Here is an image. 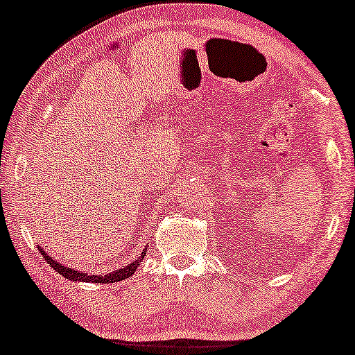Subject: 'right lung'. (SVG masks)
Instances as JSON below:
<instances>
[{
    "instance_id": "1",
    "label": "right lung",
    "mask_w": 355,
    "mask_h": 355,
    "mask_svg": "<svg viewBox=\"0 0 355 355\" xmlns=\"http://www.w3.org/2000/svg\"><path fill=\"white\" fill-rule=\"evenodd\" d=\"M37 249H40L41 255H42V257H44V260L47 261V263L51 265L52 268L55 270L57 272H60V275H62L63 277H67V279H69V281L95 282V284H109V282H119V281H122V279H127V277L132 276L133 272H135V270L138 268V263L144 259V254H146V250H144L143 255H141L138 260L133 261L132 265L125 266V268H122V270H117V271H114V272H107V275H103V276H95V275H87V272H79V271H74L73 268H68V266L58 263L57 260H53L52 257H49V255L46 254V250H42L41 248H37Z\"/></svg>"
}]
</instances>
